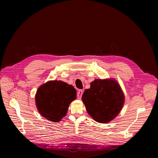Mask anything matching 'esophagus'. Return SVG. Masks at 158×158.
I'll return each mask as SVG.
<instances>
[{"label": "esophagus", "instance_id": "obj_1", "mask_svg": "<svg viewBox=\"0 0 158 158\" xmlns=\"http://www.w3.org/2000/svg\"><path fill=\"white\" fill-rule=\"evenodd\" d=\"M82 94H83V91H82V90H79V91L77 93V95L78 99H81Z\"/></svg>", "mask_w": 158, "mask_h": 158}]
</instances>
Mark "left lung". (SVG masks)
Returning <instances> with one entry per match:
<instances>
[{"mask_svg": "<svg viewBox=\"0 0 158 158\" xmlns=\"http://www.w3.org/2000/svg\"><path fill=\"white\" fill-rule=\"evenodd\" d=\"M89 114L96 121L106 123L116 118L124 102L118 83L113 79H96L82 96Z\"/></svg>", "mask_w": 158, "mask_h": 158, "instance_id": "obj_1", "label": "left lung"}]
</instances>
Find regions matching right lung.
I'll return each mask as SVG.
<instances>
[{"label": "right lung", "instance_id": "1", "mask_svg": "<svg viewBox=\"0 0 158 158\" xmlns=\"http://www.w3.org/2000/svg\"><path fill=\"white\" fill-rule=\"evenodd\" d=\"M76 90L62 81H52L42 85L35 95L39 113L46 119L59 122L64 117L71 102L76 98Z\"/></svg>", "mask_w": 158, "mask_h": 158}]
</instances>
